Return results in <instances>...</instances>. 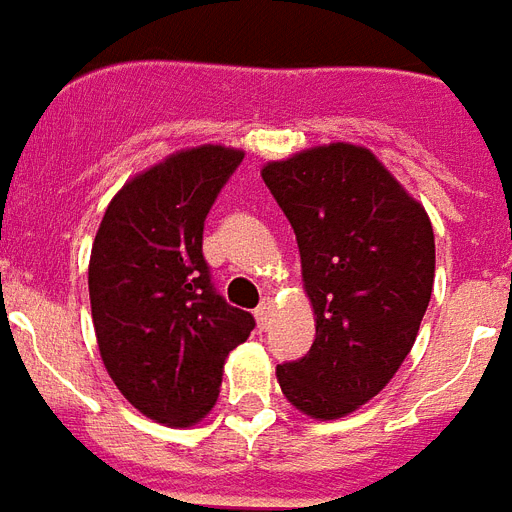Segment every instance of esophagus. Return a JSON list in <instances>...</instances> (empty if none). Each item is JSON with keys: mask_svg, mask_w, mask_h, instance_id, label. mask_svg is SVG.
Segmentation results:
<instances>
[{"mask_svg": "<svg viewBox=\"0 0 512 512\" xmlns=\"http://www.w3.org/2000/svg\"><path fill=\"white\" fill-rule=\"evenodd\" d=\"M255 321H257V328H260V331H265V328L270 326V302H263V305L257 307Z\"/></svg>", "mask_w": 512, "mask_h": 512, "instance_id": "1", "label": "esophagus"}]
</instances>
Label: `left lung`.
<instances>
[{"instance_id": "left-lung-1", "label": "left lung", "mask_w": 512, "mask_h": 512, "mask_svg": "<svg viewBox=\"0 0 512 512\" xmlns=\"http://www.w3.org/2000/svg\"><path fill=\"white\" fill-rule=\"evenodd\" d=\"M297 236L315 342L276 368L299 413L336 421L373 400L413 350L434 289V228L405 186L355 144L263 168Z\"/></svg>"}]
</instances>
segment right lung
Segmentation results:
<instances>
[{
  "instance_id": "add662e5",
  "label": "right lung",
  "mask_w": 512,
  "mask_h": 512,
  "mask_svg": "<svg viewBox=\"0 0 512 512\" xmlns=\"http://www.w3.org/2000/svg\"><path fill=\"white\" fill-rule=\"evenodd\" d=\"M242 149H181L134 176L107 205L89 260L91 318L107 373L165 426L202 421L228 352L255 318L215 292L202 255L210 207Z\"/></svg>"
}]
</instances>
